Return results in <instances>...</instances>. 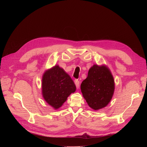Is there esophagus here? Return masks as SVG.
<instances>
[{
	"mask_svg": "<svg viewBox=\"0 0 147 147\" xmlns=\"http://www.w3.org/2000/svg\"><path fill=\"white\" fill-rule=\"evenodd\" d=\"M74 83L76 84V86L77 89H79V86H80V82L78 80V79H76L74 80Z\"/></svg>",
	"mask_w": 147,
	"mask_h": 147,
	"instance_id": "obj_1",
	"label": "esophagus"
}]
</instances>
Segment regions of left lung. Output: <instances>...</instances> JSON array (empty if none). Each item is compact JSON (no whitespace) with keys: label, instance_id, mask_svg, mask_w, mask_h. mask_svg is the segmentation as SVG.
<instances>
[{"label":"left lung","instance_id":"1","mask_svg":"<svg viewBox=\"0 0 147 147\" xmlns=\"http://www.w3.org/2000/svg\"><path fill=\"white\" fill-rule=\"evenodd\" d=\"M80 89L92 109L98 110L107 106L114 91V81L109 69L104 65H93L89 69L87 78L82 82Z\"/></svg>","mask_w":147,"mask_h":147}]
</instances>
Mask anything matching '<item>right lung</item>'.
<instances>
[{
	"label": "right lung",
	"mask_w": 147,
	"mask_h": 147,
	"mask_svg": "<svg viewBox=\"0 0 147 147\" xmlns=\"http://www.w3.org/2000/svg\"><path fill=\"white\" fill-rule=\"evenodd\" d=\"M76 89L71 78L58 65L46 71L43 76V97L55 109L61 107Z\"/></svg>",
	"instance_id": "obj_1"
}]
</instances>
